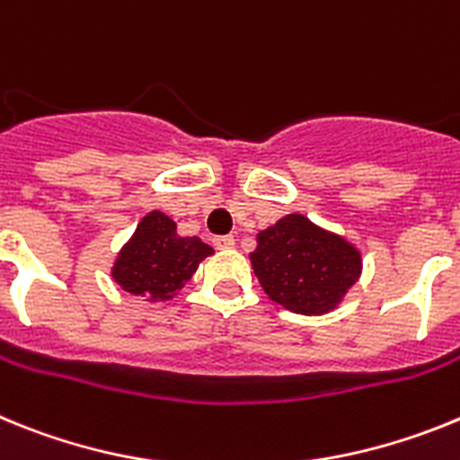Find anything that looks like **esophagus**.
Masks as SVG:
<instances>
[{"label":"esophagus","mask_w":460,"mask_h":460,"mask_svg":"<svg viewBox=\"0 0 460 460\" xmlns=\"http://www.w3.org/2000/svg\"><path fill=\"white\" fill-rule=\"evenodd\" d=\"M213 243L217 250H229V247L235 245V238L234 235H215Z\"/></svg>","instance_id":"obj_1"}]
</instances>
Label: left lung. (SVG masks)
Segmentation results:
<instances>
[{
    "instance_id": "1",
    "label": "left lung",
    "mask_w": 460,
    "mask_h": 460,
    "mask_svg": "<svg viewBox=\"0 0 460 460\" xmlns=\"http://www.w3.org/2000/svg\"><path fill=\"white\" fill-rule=\"evenodd\" d=\"M250 254L263 291L291 313H326L361 273V254L303 215H287L257 235Z\"/></svg>"
}]
</instances>
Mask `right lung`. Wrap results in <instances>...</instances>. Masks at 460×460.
<instances>
[{
    "label": "right lung",
    "instance_id": "1",
    "mask_svg": "<svg viewBox=\"0 0 460 460\" xmlns=\"http://www.w3.org/2000/svg\"><path fill=\"white\" fill-rule=\"evenodd\" d=\"M208 254H213V247L197 235H178L173 219L155 210L143 217L129 245L119 252L113 278L134 296L166 301Z\"/></svg>",
    "mask_w": 460,
    "mask_h": 460
}]
</instances>
